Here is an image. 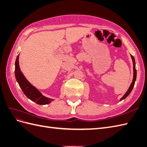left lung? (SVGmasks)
Segmentation results:
<instances>
[{
  "mask_svg": "<svg viewBox=\"0 0 147 147\" xmlns=\"http://www.w3.org/2000/svg\"><path fill=\"white\" fill-rule=\"evenodd\" d=\"M131 59L132 60V63H133V79H132V82L131 84V85L129 86V89L127 90V91H126V92L124 94V95L121 97V99H120V101H121L122 100L124 99L125 98H126V97L129 96V94H130L131 91L132 90L133 88H134V84H135V82H136V77H137V71H136V63H135V59H134V57H133V56H132L131 55Z\"/></svg>",
  "mask_w": 147,
  "mask_h": 147,
  "instance_id": "left-lung-1",
  "label": "left lung"
}]
</instances>
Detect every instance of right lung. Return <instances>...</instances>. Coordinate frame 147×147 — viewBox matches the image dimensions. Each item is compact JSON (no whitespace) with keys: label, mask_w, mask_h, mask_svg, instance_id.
I'll return each instance as SVG.
<instances>
[{"label":"right lung","mask_w":147,"mask_h":147,"mask_svg":"<svg viewBox=\"0 0 147 147\" xmlns=\"http://www.w3.org/2000/svg\"><path fill=\"white\" fill-rule=\"evenodd\" d=\"M19 55H18L15 61V74L17 82L18 83L22 91L28 99L39 105L48 104L54 100L42 95L37 89L31 84L26 78L23 74L21 71L19 65Z\"/></svg>","instance_id":"obj_1"}]
</instances>
